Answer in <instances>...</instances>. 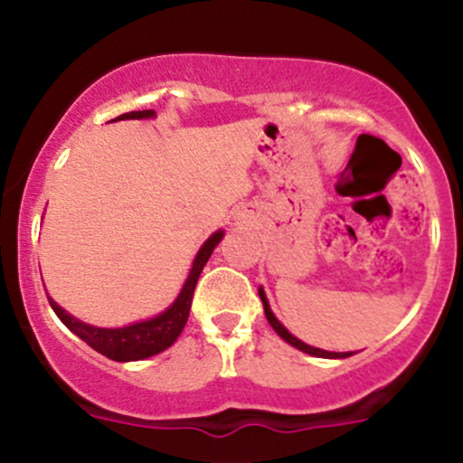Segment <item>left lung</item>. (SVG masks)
Wrapping results in <instances>:
<instances>
[{
	"label": "left lung",
	"instance_id": "1",
	"mask_svg": "<svg viewBox=\"0 0 463 463\" xmlns=\"http://www.w3.org/2000/svg\"><path fill=\"white\" fill-rule=\"evenodd\" d=\"M259 298H261V302H263L265 317H268V322L272 324L274 331L279 333L280 337H283L287 344H291V346H294V348H298V350H302V353H307V354H313V357H324V359H346V357H350V354H354V353H328V350L313 348V346H309V344L300 342L298 337H294V335H291L289 331H287V328L283 326V324H280L279 320H276V316L272 313V309H269V302H268V296H265L263 287H259Z\"/></svg>",
	"mask_w": 463,
	"mask_h": 463
}]
</instances>
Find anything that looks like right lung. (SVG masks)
Returning <instances> with one entry per match:
<instances>
[{
	"label": "right lung",
	"mask_w": 463,
	"mask_h": 463,
	"mask_svg": "<svg viewBox=\"0 0 463 463\" xmlns=\"http://www.w3.org/2000/svg\"><path fill=\"white\" fill-rule=\"evenodd\" d=\"M154 115H156L154 110H132V113L117 117V119H152ZM222 237H224V231H215L213 235L202 243V248L198 250V254H195L194 263H191L189 276L187 280H184L180 294L176 296V300H174L163 313L150 317V320L135 322L121 328H102L78 320V317H73L71 313H67L61 305H56V302L50 298L52 309H54V313L61 317V322L65 324L69 331L76 333L82 342H87L93 350H98L99 354H104V357L113 361H139L152 357V354L163 353V350L172 346L178 339V335L183 333L202 268L209 261V257L213 254L217 243L222 241Z\"/></svg>",
	"instance_id": "add662e5"
}]
</instances>
